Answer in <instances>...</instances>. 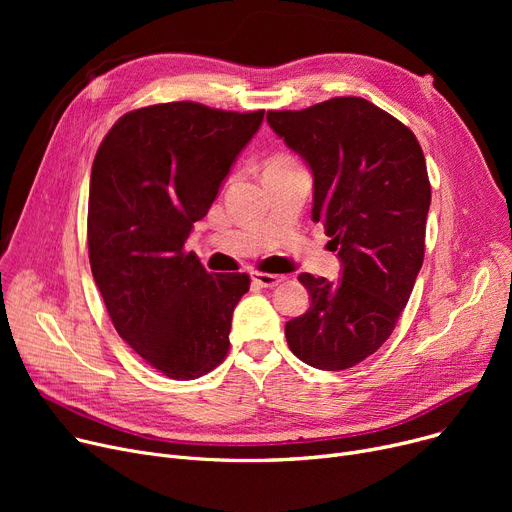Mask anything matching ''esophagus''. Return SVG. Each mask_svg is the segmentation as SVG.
Wrapping results in <instances>:
<instances>
[{
	"mask_svg": "<svg viewBox=\"0 0 512 512\" xmlns=\"http://www.w3.org/2000/svg\"><path fill=\"white\" fill-rule=\"evenodd\" d=\"M251 280L253 284H257L259 288H274L282 282V276H276V274H265V272H253L251 274Z\"/></svg>",
	"mask_w": 512,
	"mask_h": 512,
	"instance_id": "1",
	"label": "esophagus"
}]
</instances>
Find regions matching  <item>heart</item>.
I'll use <instances>...</instances> for the list:
<instances>
[{
    "instance_id": "1",
    "label": "heart",
    "mask_w": 512,
    "mask_h": 512,
    "mask_svg": "<svg viewBox=\"0 0 512 512\" xmlns=\"http://www.w3.org/2000/svg\"><path fill=\"white\" fill-rule=\"evenodd\" d=\"M272 161H290V159H286V157H276V159H272ZM270 161V164H272Z\"/></svg>"
}]
</instances>
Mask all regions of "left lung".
I'll return each mask as SVG.
<instances>
[{
    "mask_svg": "<svg viewBox=\"0 0 512 512\" xmlns=\"http://www.w3.org/2000/svg\"><path fill=\"white\" fill-rule=\"evenodd\" d=\"M267 124L313 174V222L338 253V282L301 274L311 307L284 332L303 363L355 367L388 340L407 307L425 253L432 188L415 134L361 97L301 112H267Z\"/></svg>",
    "mask_w": 512,
    "mask_h": 512,
    "instance_id": "obj_1",
    "label": "left lung"
}]
</instances>
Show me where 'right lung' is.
<instances>
[{
    "instance_id": "1",
    "label": "right lung",
    "mask_w": 512,
    "mask_h": 512,
    "mask_svg": "<svg viewBox=\"0 0 512 512\" xmlns=\"http://www.w3.org/2000/svg\"><path fill=\"white\" fill-rule=\"evenodd\" d=\"M259 112L195 101L124 114L97 149L89 188L93 280L122 340L172 380H197L228 353L232 313L247 274H209L184 253Z\"/></svg>"
}]
</instances>
